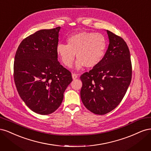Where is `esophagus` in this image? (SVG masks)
<instances>
[{
  "label": "esophagus",
  "instance_id": "obj_1",
  "mask_svg": "<svg viewBox=\"0 0 151 151\" xmlns=\"http://www.w3.org/2000/svg\"><path fill=\"white\" fill-rule=\"evenodd\" d=\"M72 79H76L77 78V77H78V74H72Z\"/></svg>",
  "mask_w": 151,
  "mask_h": 151
}]
</instances>
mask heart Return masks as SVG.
<instances>
[{"instance_id": "1", "label": "heart", "mask_w": 151, "mask_h": 151, "mask_svg": "<svg viewBox=\"0 0 151 151\" xmlns=\"http://www.w3.org/2000/svg\"><path fill=\"white\" fill-rule=\"evenodd\" d=\"M67 45L58 43L57 53L63 64L71 67L76 57V68L83 66L91 68L101 62L106 53L107 41L100 33L83 31L72 35L67 38Z\"/></svg>"}]
</instances>
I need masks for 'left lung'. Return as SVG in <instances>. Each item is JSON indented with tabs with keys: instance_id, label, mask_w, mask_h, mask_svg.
I'll return each instance as SVG.
<instances>
[{
	"instance_id": "8db88e82",
	"label": "left lung",
	"mask_w": 151,
	"mask_h": 151,
	"mask_svg": "<svg viewBox=\"0 0 151 151\" xmlns=\"http://www.w3.org/2000/svg\"><path fill=\"white\" fill-rule=\"evenodd\" d=\"M106 32L109 45L101 62L80 77L82 101L96 115L110 112L120 104L132 79L129 47L120 36Z\"/></svg>"
}]
</instances>
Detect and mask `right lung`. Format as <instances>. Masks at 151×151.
<instances>
[{
	"label": "right lung",
	"instance_id": "add662e5",
	"mask_svg": "<svg viewBox=\"0 0 151 151\" xmlns=\"http://www.w3.org/2000/svg\"><path fill=\"white\" fill-rule=\"evenodd\" d=\"M60 27L41 29L22 41L14 62V79L20 97L32 111L49 115L56 111L72 81L71 73L58 61Z\"/></svg>",
	"mask_w": 151,
	"mask_h": 151
}]
</instances>
